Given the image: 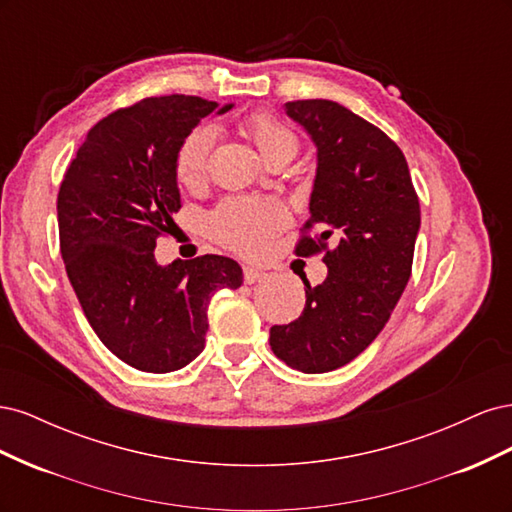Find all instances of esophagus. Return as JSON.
<instances>
[{"label":"esophagus","instance_id":"34e87169","mask_svg":"<svg viewBox=\"0 0 512 512\" xmlns=\"http://www.w3.org/2000/svg\"><path fill=\"white\" fill-rule=\"evenodd\" d=\"M265 277H267L265 271H260L256 267H243V282L245 284H256L260 280H265Z\"/></svg>","mask_w":512,"mask_h":512}]
</instances>
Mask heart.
I'll return each mask as SVG.
<instances>
[{
  "label": "heart",
  "instance_id": "obj_1",
  "mask_svg": "<svg viewBox=\"0 0 512 512\" xmlns=\"http://www.w3.org/2000/svg\"><path fill=\"white\" fill-rule=\"evenodd\" d=\"M245 130L269 164L292 160L299 138L284 121L269 113L245 119ZM215 143L211 126H198L183 136L175 153V175L183 185H196L205 177ZM288 224V211L273 196H230L207 215V235L243 256H258L277 230Z\"/></svg>",
  "mask_w": 512,
  "mask_h": 512
}]
</instances>
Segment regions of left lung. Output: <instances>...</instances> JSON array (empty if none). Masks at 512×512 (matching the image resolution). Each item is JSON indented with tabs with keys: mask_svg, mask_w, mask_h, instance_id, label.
I'll use <instances>...</instances> for the list:
<instances>
[{
	"mask_svg": "<svg viewBox=\"0 0 512 512\" xmlns=\"http://www.w3.org/2000/svg\"><path fill=\"white\" fill-rule=\"evenodd\" d=\"M286 115L318 156L303 228L322 232L294 252H322L329 275L303 282V314L271 327L269 344L288 367L324 374L356 359L389 322L412 273L421 207L404 153L380 128L331 100L286 102Z\"/></svg>",
	"mask_w": 512,
	"mask_h": 512,
	"instance_id": "8db88e82",
	"label": "left lung"
}]
</instances>
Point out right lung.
I'll list each match as a JSON object with an SVG mask.
<instances>
[{"label": "right lung", "instance_id": "add662e5", "mask_svg": "<svg viewBox=\"0 0 512 512\" xmlns=\"http://www.w3.org/2000/svg\"><path fill=\"white\" fill-rule=\"evenodd\" d=\"M198 96L145 98L87 132L57 196L68 280L100 342L149 374L192 363L205 348L209 301L243 271L205 254L162 267L153 250L181 209L175 153L200 119L230 111Z\"/></svg>", "mask_w": 512, "mask_h": 512}]
</instances>
